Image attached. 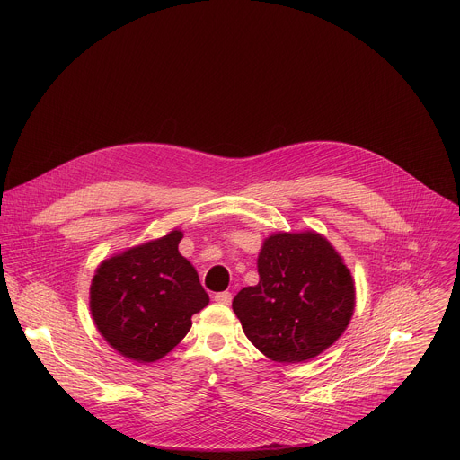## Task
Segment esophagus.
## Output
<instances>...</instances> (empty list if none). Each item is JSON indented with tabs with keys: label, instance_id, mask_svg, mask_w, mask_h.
I'll list each match as a JSON object with an SVG mask.
<instances>
[{
	"label": "esophagus",
	"instance_id": "1",
	"mask_svg": "<svg viewBox=\"0 0 460 460\" xmlns=\"http://www.w3.org/2000/svg\"><path fill=\"white\" fill-rule=\"evenodd\" d=\"M215 302H218V304H224V305H229L231 304V293L229 291H222V293H217L215 296Z\"/></svg>",
	"mask_w": 460,
	"mask_h": 460
}]
</instances>
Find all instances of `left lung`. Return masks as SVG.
<instances>
[{
    "mask_svg": "<svg viewBox=\"0 0 460 460\" xmlns=\"http://www.w3.org/2000/svg\"><path fill=\"white\" fill-rule=\"evenodd\" d=\"M256 266L258 284L234 296L233 311L260 353L296 364L342 337L355 311V280L330 240L316 231L275 233Z\"/></svg>",
    "mask_w": 460,
    "mask_h": 460,
    "instance_id": "left-lung-1",
    "label": "left lung"
}]
</instances>
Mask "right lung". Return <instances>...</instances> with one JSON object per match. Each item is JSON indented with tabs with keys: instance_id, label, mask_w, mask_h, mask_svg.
Here are the masks:
<instances>
[{
	"instance_id": "obj_1",
	"label": "right lung",
	"mask_w": 460,
	"mask_h": 460,
	"mask_svg": "<svg viewBox=\"0 0 460 460\" xmlns=\"http://www.w3.org/2000/svg\"><path fill=\"white\" fill-rule=\"evenodd\" d=\"M183 238L128 247L98 266L89 291L96 330L121 357L140 364L164 358L190 330V316L209 304L199 273L180 254Z\"/></svg>"
}]
</instances>
